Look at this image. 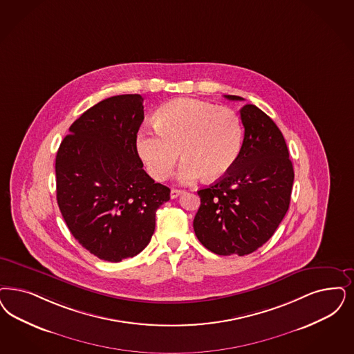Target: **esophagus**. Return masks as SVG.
<instances>
[{"label": "esophagus", "mask_w": 354, "mask_h": 354, "mask_svg": "<svg viewBox=\"0 0 354 354\" xmlns=\"http://www.w3.org/2000/svg\"><path fill=\"white\" fill-rule=\"evenodd\" d=\"M182 194H183V191H182V189H176V188H172L170 192L171 198H176L178 196H180Z\"/></svg>", "instance_id": "34e87169"}]
</instances>
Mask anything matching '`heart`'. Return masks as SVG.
Returning a JSON list of instances; mask_svg holds the SVG:
<instances>
[{
	"instance_id": "1",
	"label": "heart",
	"mask_w": 354,
	"mask_h": 354,
	"mask_svg": "<svg viewBox=\"0 0 354 354\" xmlns=\"http://www.w3.org/2000/svg\"><path fill=\"white\" fill-rule=\"evenodd\" d=\"M154 128L156 132L141 129L137 133L136 149L157 180L170 175L179 150L180 182L192 183L200 176L218 180L232 170L243 144V127L234 111L191 97L160 106L154 113Z\"/></svg>"
}]
</instances>
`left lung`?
<instances>
[{
  "mask_svg": "<svg viewBox=\"0 0 354 354\" xmlns=\"http://www.w3.org/2000/svg\"><path fill=\"white\" fill-rule=\"evenodd\" d=\"M229 100H243L225 95ZM244 138L239 158L218 182L197 191L196 236L217 255L244 257L268 241L285 217L294 170L279 127L254 104L241 110Z\"/></svg>",
  "mask_w": 354,
  "mask_h": 354,
  "instance_id": "1",
  "label": "left lung"
}]
</instances>
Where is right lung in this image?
I'll list each match as a JSON object with an SVG mask.
<instances>
[{"mask_svg": "<svg viewBox=\"0 0 354 354\" xmlns=\"http://www.w3.org/2000/svg\"><path fill=\"white\" fill-rule=\"evenodd\" d=\"M144 97H107L69 128L56 156V194L74 238L95 257L119 263L147 247L156 212L170 188L142 169L136 137L144 122Z\"/></svg>", "mask_w": 354, "mask_h": 354, "instance_id": "right-lung-1", "label": "right lung"}]
</instances>
